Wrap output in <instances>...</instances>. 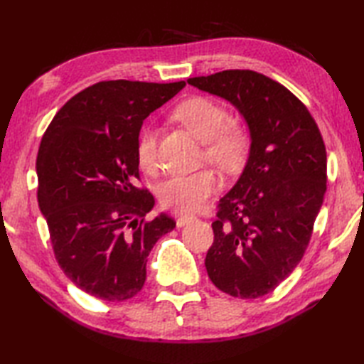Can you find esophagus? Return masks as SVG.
<instances>
[{"label": "esophagus", "mask_w": 364, "mask_h": 364, "mask_svg": "<svg viewBox=\"0 0 364 364\" xmlns=\"http://www.w3.org/2000/svg\"><path fill=\"white\" fill-rule=\"evenodd\" d=\"M194 219H196V215H192V214L178 215V218H176V227L181 228V227H184V225H188V223H191Z\"/></svg>", "instance_id": "1"}]
</instances>
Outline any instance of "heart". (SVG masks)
I'll return each instance as SVG.
<instances>
[{
    "label": "heart",
    "mask_w": 364,
    "mask_h": 364,
    "mask_svg": "<svg viewBox=\"0 0 364 364\" xmlns=\"http://www.w3.org/2000/svg\"><path fill=\"white\" fill-rule=\"evenodd\" d=\"M173 117L192 134L203 141V158L233 173L242 167L250 150L247 128L231 120L227 106L219 100L196 95L178 105ZM136 156L142 170L153 173L158 168V136L151 127H144L137 136ZM220 186V178L213 168L168 176L159 188L162 206L178 213L197 211Z\"/></svg>",
    "instance_id": "heart-1"
}]
</instances>
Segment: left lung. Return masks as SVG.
<instances>
[{"label": "left lung", "instance_id": "8db88e82", "mask_svg": "<svg viewBox=\"0 0 364 364\" xmlns=\"http://www.w3.org/2000/svg\"><path fill=\"white\" fill-rule=\"evenodd\" d=\"M233 103L250 128L244 172L218 203L205 266L239 299L274 291L304 258L327 191V151L308 107L283 84L253 70L189 78Z\"/></svg>", "mask_w": 364, "mask_h": 364}]
</instances>
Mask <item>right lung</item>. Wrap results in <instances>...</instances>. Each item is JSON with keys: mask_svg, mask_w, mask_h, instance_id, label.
I'll return each mask as SVG.
<instances>
[{"mask_svg": "<svg viewBox=\"0 0 364 364\" xmlns=\"http://www.w3.org/2000/svg\"><path fill=\"white\" fill-rule=\"evenodd\" d=\"M186 82L100 81L54 115L38 146L37 200L54 258L89 296L123 301L144 288L146 257L175 228L146 219L154 198L137 188V136L150 112Z\"/></svg>", "mask_w": 364, "mask_h": 364, "instance_id": "1", "label": "right lung"}]
</instances>
